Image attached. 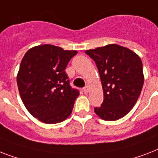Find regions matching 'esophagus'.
I'll use <instances>...</instances> for the list:
<instances>
[{
    "mask_svg": "<svg viewBox=\"0 0 158 158\" xmlns=\"http://www.w3.org/2000/svg\"><path fill=\"white\" fill-rule=\"evenodd\" d=\"M83 92L84 93V94H87L89 93V88L88 87H84V89H83Z\"/></svg>",
    "mask_w": 158,
    "mask_h": 158,
    "instance_id": "34e87169",
    "label": "esophagus"
}]
</instances>
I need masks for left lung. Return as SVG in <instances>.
<instances>
[{
	"label": "left lung",
	"mask_w": 158,
	"mask_h": 158,
	"mask_svg": "<svg viewBox=\"0 0 158 158\" xmlns=\"http://www.w3.org/2000/svg\"><path fill=\"white\" fill-rule=\"evenodd\" d=\"M98 69L104 100L94 111L104 120H119L134 107L141 91L144 76L140 57L129 48L117 44L85 51Z\"/></svg>",
	"instance_id": "left-lung-1"
}]
</instances>
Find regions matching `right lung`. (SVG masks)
I'll use <instances>...</instances> for the list:
<instances>
[{"instance_id":"right-lung-1","label":"right lung","mask_w":158,"mask_h":158,"mask_svg":"<svg viewBox=\"0 0 158 158\" xmlns=\"http://www.w3.org/2000/svg\"><path fill=\"white\" fill-rule=\"evenodd\" d=\"M77 53L45 44L23 56L17 74L19 95L28 112L42 122H62L71 114L79 93L70 87L64 69Z\"/></svg>"}]
</instances>
